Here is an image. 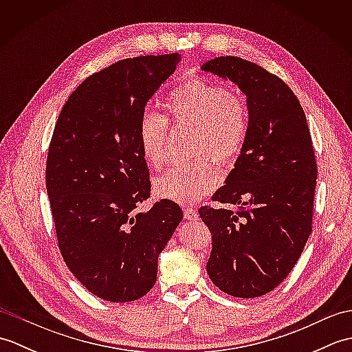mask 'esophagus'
I'll return each mask as SVG.
<instances>
[{"instance_id":"1","label":"esophagus","mask_w":352,"mask_h":352,"mask_svg":"<svg viewBox=\"0 0 352 352\" xmlns=\"http://www.w3.org/2000/svg\"><path fill=\"white\" fill-rule=\"evenodd\" d=\"M184 218L189 219V221H197L198 219V213H197L195 208L186 207L184 208Z\"/></svg>"}]
</instances>
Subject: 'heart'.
Instances as JSON below:
<instances>
[{
	"mask_svg": "<svg viewBox=\"0 0 352 352\" xmlns=\"http://www.w3.org/2000/svg\"><path fill=\"white\" fill-rule=\"evenodd\" d=\"M164 109L169 122L175 126H195L193 154L212 153L222 164H233L242 155L250 131V111L239 94L216 81L193 76L169 94ZM166 118L149 111L142 115L138 126L139 148L154 169H160L166 162ZM211 156L203 154L172 166L155 178L154 192L180 204L197 203L219 183V168Z\"/></svg>",
	"mask_w": 352,
	"mask_h": 352,
	"instance_id": "b5f03b06",
	"label": "heart"
}]
</instances>
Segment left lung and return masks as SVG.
Wrapping results in <instances>:
<instances>
[{
    "instance_id": "left-lung-1",
    "label": "left lung",
    "mask_w": 352,
    "mask_h": 352,
    "mask_svg": "<svg viewBox=\"0 0 352 352\" xmlns=\"http://www.w3.org/2000/svg\"><path fill=\"white\" fill-rule=\"evenodd\" d=\"M203 69L241 87L250 111L243 153L212 198L237 210L199 208L213 236L207 272L226 294L256 298L286 280L311 233L318 164L310 130L292 89L261 66L222 56Z\"/></svg>"
}]
</instances>
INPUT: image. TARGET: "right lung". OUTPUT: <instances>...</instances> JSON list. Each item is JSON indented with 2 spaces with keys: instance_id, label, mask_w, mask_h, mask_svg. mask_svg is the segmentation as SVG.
<instances>
[{
  "instance_id": "1",
  "label": "right lung",
  "mask_w": 352,
  "mask_h": 352,
  "mask_svg": "<svg viewBox=\"0 0 352 352\" xmlns=\"http://www.w3.org/2000/svg\"><path fill=\"white\" fill-rule=\"evenodd\" d=\"M178 62V52L140 56L92 74L69 95L52 131L47 192L58 250L104 301H136L151 290L159 254L183 221L170 199L138 210L151 193L139 121Z\"/></svg>"
}]
</instances>
